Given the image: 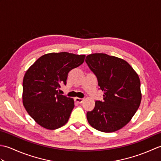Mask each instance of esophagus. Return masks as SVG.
Listing matches in <instances>:
<instances>
[{"mask_svg":"<svg viewBox=\"0 0 161 161\" xmlns=\"http://www.w3.org/2000/svg\"><path fill=\"white\" fill-rule=\"evenodd\" d=\"M75 102H78V103H82L83 101L84 100V98H80V97H75Z\"/></svg>","mask_w":161,"mask_h":161,"instance_id":"esophagus-1","label":"esophagus"}]
</instances>
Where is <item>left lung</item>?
I'll list each match as a JSON object with an SVG mask.
<instances>
[{"label": "left lung", "mask_w": 161, "mask_h": 161, "mask_svg": "<svg viewBox=\"0 0 161 161\" xmlns=\"http://www.w3.org/2000/svg\"><path fill=\"white\" fill-rule=\"evenodd\" d=\"M86 62L104 91L103 101L95 102L93 110L87 112L88 122L100 131H118L128 124L141 104L138 75L125 60L107 54H88Z\"/></svg>", "instance_id": "8db88e82"}]
</instances>
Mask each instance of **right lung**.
<instances>
[{
	"label": "right lung",
	"mask_w": 161,
	"mask_h": 161,
	"mask_svg": "<svg viewBox=\"0 0 161 161\" xmlns=\"http://www.w3.org/2000/svg\"><path fill=\"white\" fill-rule=\"evenodd\" d=\"M85 54L52 53L39 57L24 75L23 104L30 117L42 127L54 130L66 125L74 100L60 95L68 73L84 61Z\"/></svg>",
	"instance_id": "1"
}]
</instances>
